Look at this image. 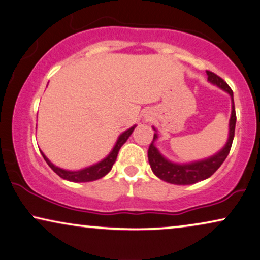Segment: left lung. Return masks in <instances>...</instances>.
I'll return each instance as SVG.
<instances>
[{
  "instance_id": "obj_1",
  "label": "left lung",
  "mask_w": 260,
  "mask_h": 260,
  "mask_svg": "<svg viewBox=\"0 0 260 260\" xmlns=\"http://www.w3.org/2000/svg\"><path fill=\"white\" fill-rule=\"evenodd\" d=\"M208 75V81L212 84L219 86L224 91L231 95L232 99V113H231V120H230V136H228V140L222 150L217 152L216 154L212 155V157L202 159V160H197L192 162H188V164H177V162H172L166 159L158 148L154 146V141L158 139V134L154 133L153 140L148 147V162H150L152 171L160 178L161 181H165L171 184L177 185H189L197 183L203 179L209 178L217 169L220 168L221 164L227 158L228 153H230L232 143H233L234 138V131H235V122H237V115H235V107H234V100H233V91L230 88V85L223 81L222 78L214 74L212 71H207ZM157 132V129L153 128Z\"/></svg>"
}]
</instances>
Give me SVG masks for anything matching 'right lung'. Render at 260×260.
Listing matches in <instances>:
<instances>
[{
	"mask_svg": "<svg viewBox=\"0 0 260 260\" xmlns=\"http://www.w3.org/2000/svg\"><path fill=\"white\" fill-rule=\"evenodd\" d=\"M134 128H136V126L131 127L129 129L124 131L122 134H120V137L117 138L115 146L113 147L112 152H110V153L107 155L105 159H102L101 161L96 162V164H94V165L88 166V168H84V169H82V170H78V171H69V170H64V169L58 168V166L52 164V162L48 160L47 157L43 153V152L41 151L40 152H41V154H43L45 161L47 162L48 166H50L52 170H53L58 176H59V177H61L63 179H67V181L76 182V183L92 182V181H96V179L105 177V176L108 174L110 170H112V168H113L114 162H115V160H116L117 153H119L121 146H122V145L127 141L128 138L131 137V134L133 133Z\"/></svg>",
	"mask_w": 260,
	"mask_h": 260,
	"instance_id": "right-lung-1",
	"label": "right lung"
}]
</instances>
